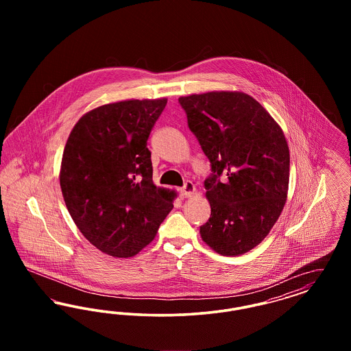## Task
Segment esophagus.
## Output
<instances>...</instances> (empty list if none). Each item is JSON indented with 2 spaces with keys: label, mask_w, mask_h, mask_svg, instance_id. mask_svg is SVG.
I'll return each instance as SVG.
<instances>
[{
  "label": "esophagus",
  "mask_w": 351,
  "mask_h": 351,
  "mask_svg": "<svg viewBox=\"0 0 351 351\" xmlns=\"http://www.w3.org/2000/svg\"><path fill=\"white\" fill-rule=\"evenodd\" d=\"M196 192V184L193 182H186L183 188H180V193L185 197H191Z\"/></svg>",
  "instance_id": "esophagus-1"
}]
</instances>
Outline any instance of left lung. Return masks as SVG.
Instances as JSON below:
<instances>
[{"label":"left lung","instance_id":"8db88e82","mask_svg":"<svg viewBox=\"0 0 351 351\" xmlns=\"http://www.w3.org/2000/svg\"><path fill=\"white\" fill-rule=\"evenodd\" d=\"M188 128L210 162L204 186L210 217L202 241L221 255L258 246L283 210L289 182V150L280 126L242 92L180 97Z\"/></svg>","mask_w":351,"mask_h":351}]
</instances>
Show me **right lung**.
Instances as JSON below:
<instances>
[{
    "label": "right lung",
    "instance_id": "add662e5",
    "mask_svg": "<svg viewBox=\"0 0 351 351\" xmlns=\"http://www.w3.org/2000/svg\"><path fill=\"white\" fill-rule=\"evenodd\" d=\"M166 99L102 105L69 134L62 193L84 237L112 256L129 258L155 238L173 208V192L152 183L147 139Z\"/></svg>",
    "mask_w": 351,
    "mask_h": 351
}]
</instances>
